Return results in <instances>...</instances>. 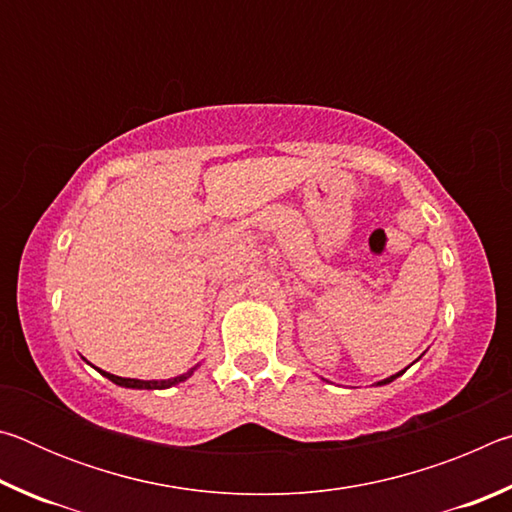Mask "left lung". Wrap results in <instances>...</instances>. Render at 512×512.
<instances>
[{
  "label": "left lung",
  "instance_id": "8db88e82",
  "mask_svg": "<svg viewBox=\"0 0 512 512\" xmlns=\"http://www.w3.org/2000/svg\"><path fill=\"white\" fill-rule=\"evenodd\" d=\"M404 372V370H402ZM402 372H397V375H393V377H388V379H384V381H379V386H384V384H391V381L393 379H397V377H400L402 375Z\"/></svg>",
  "mask_w": 512,
  "mask_h": 512
}]
</instances>
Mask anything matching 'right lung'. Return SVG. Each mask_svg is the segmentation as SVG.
<instances>
[{
  "label": "right lung",
  "mask_w": 512,
  "mask_h": 512,
  "mask_svg": "<svg viewBox=\"0 0 512 512\" xmlns=\"http://www.w3.org/2000/svg\"><path fill=\"white\" fill-rule=\"evenodd\" d=\"M103 377H108L112 384H117V386H126V388H169V386H173V384H180V381H185L187 377H192V372H194V368L189 370V372H185V375H180V377H173V379H162V381H144V379H126V377H117V375H110V372H106V370H99Z\"/></svg>",
  "instance_id": "obj_1"
}]
</instances>
